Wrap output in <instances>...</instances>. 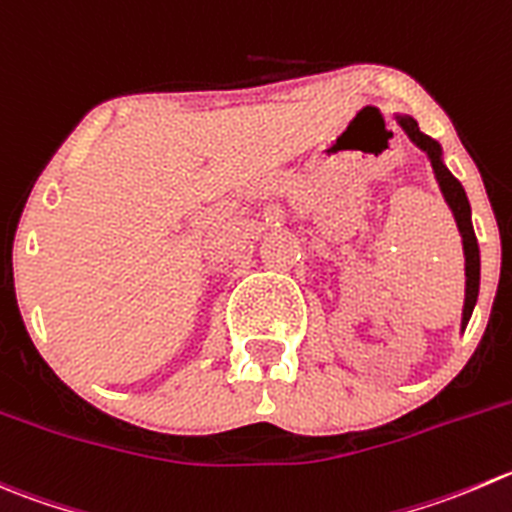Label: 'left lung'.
<instances>
[{
	"mask_svg": "<svg viewBox=\"0 0 512 512\" xmlns=\"http://www.w3.org/2000/svg\"><path fill=\"white\" fill-rule=\"evenodd\" d=\"M395 122L403 127L408 140L428 155L440 192H443L445 202H448V207L453 210L455 225H458L460 237H463L465 302H463V320H460V330H465V327H468L470 315H473L475 310V302H478V292H480V247H478V237H475V230H473V212H470L468 195H465L463 185L455 180L453 172H450L448 165H445L443 147H440L433 137L420 132L418 122H415L410 114H395Z\"/></svg>",
	"mask_w": 512,
	"mask_h": 512,
	"instance_id": "1",
	"label": "left lung"
}]
</instances>
